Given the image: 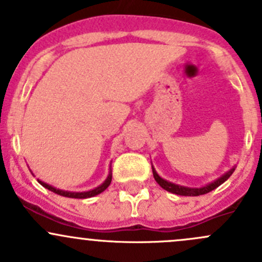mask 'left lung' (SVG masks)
<instances>
[{"mask_svg":"<svg viewBox=\"0 0 262 262\" xmlns=\"http://www.w3.org/2000/svg\"><path fill=\"white\" fill-rule=\"evenodd\" d=\"M233 171H234V168L231 169L228 172H226V174L222 175L221 178H218L215 182H213V183H211V184L206 185V187H203V188H187V187H180V185L172 184V183H170V182H166V180H164L163 178L159 177V175L156 174V171L152 169L154 178H155L156 183H158L161 188H164L165 190L170 191V193L178 194V195H189V196H196V195H202V194L209 193V191H212L213 189H215V188L220 187L221 184H223V183H225L226 180L231 177L232 172Z\"/></svg>","mask_w":262,"mask_h":262,"instance_id":"8db88e82","label":"left lung"}]
</instances>
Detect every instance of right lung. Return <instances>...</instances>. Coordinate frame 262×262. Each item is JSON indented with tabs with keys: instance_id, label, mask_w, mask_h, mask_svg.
Returning a JSON list of instances; mask_svg holds the SVG:
<instances>
[{
	"instance_id": "1",
	"label": "right lung",
	"mask_w": 262,
	"mask_h": 262,
	"mask_svg": "<svg viewBox=\"0 0 262 262\" xmlns=\"http://www.w3.org/2000/svg\"><path fill=\"white\" fill-rule=\"evenodd\" d=\"M111 180H112V175L110 174L108 178H107L106 182H104L103 184L99 185V187H97L96 189L90 190V191H82V193H74V191H64V190H60V189H55V188H53L51 185L47 184V183L40 182V180H39V183L42 185V187H45L47 189L54 191V193L59 194V195L68 196V198H79V199H82V198H91V196H94V195H97V194L102 193L103 190H106L107 188H108V185L111 184Z\"/></svg>"
}]
</instances>
